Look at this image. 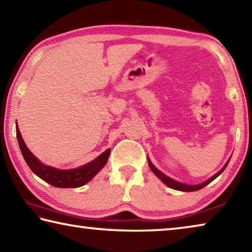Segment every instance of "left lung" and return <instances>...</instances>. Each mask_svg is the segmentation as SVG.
Masks as SVG:
<instances>
[{"mask_svg": "<svg viewBox=\"0 0 252 252\" xmlns=\"http://www.w3.org/2000/svg\"><path fill=\"white\" fill-rule=\"evenodd\" d=\"M148 162H149V167H150V169L152 170V172L156 174V176L160 179V180L164 183V185H167L169 188H172V189H174V190H179V191H187V192H189V191H197V190H200V189H202L203 187H206L207 185H209V183H210L211 181H213L215 180V179L219 176V174H221L223 172V170L225 169V167H227V164H228V162L227 163H225V165L224 167L220 170V171L218 172V173H216L215 176H213L212 178H210L209 179V180H207L206 182H203V183H201V185H195V186H189V185H185V183H180V182H178V181H174L173 179H171V178H169V177H167L165 176V174H163L162 173L161 171H159V170H158L155 165H153L152 163H151V161L148 159Z\"/></svg>", "mask_w": 252, "mask_h": 252, "instance_id": "8db88e82", "label": "left lung"}]
</instances>
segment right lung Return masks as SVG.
Wrapping results in <instances>:
<instances>
[{
	"instance_id": "add662e5",
	"label": "right lung",
	"mask_w": 252,
	"mask_h": 252,
	"mask_svg": "<svg viewBox=\"0 0 252 252\" xmlns=\"http://www.w3.org/2000/svg\"><path fill=\"white\" fill-rule=\"evenodd\" d=\"M16 136H18L19 146L22 152L25 162L30 169L41 178L42 180L50 183L51 186L57 188H79L88 183L100 170L104 167L106 161L109 159L111 149L105 150L102 155L96 158L88 164L72 170H59L49 165L42 164L41 162L34 157L31 151L25 146L22 136H21L19 126L16 125Z\"/></svg>"
}]
</instances>
